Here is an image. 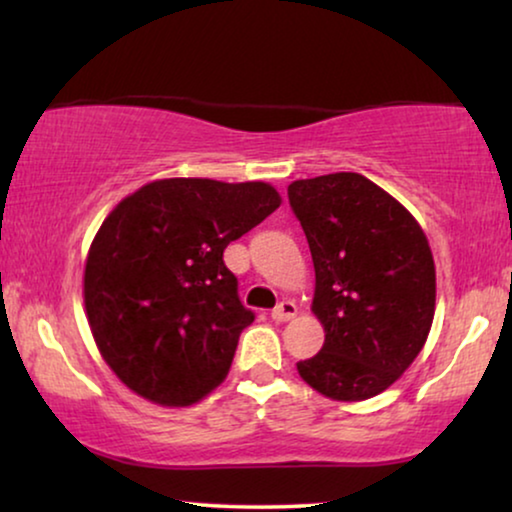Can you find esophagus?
Returning a JSON list of instances; mask_svg holds the SVG:
<instances>
[{"label": "esophagus", "mask_w": 512, "mask_h": 512, "mask_svg": "<svg viewBox=\"0 0 512 512\" xmlns=\"http://www.w3.org/2000/svg\"><path fill=\"white\" fill-rule=\"evenodd\" d=\"M295 314H298V307H295V302L291 300L279 302V305L272 309L274 321H291V318H295Z\"/></svg>", "instance_id": "34e87169"}]
</instances>
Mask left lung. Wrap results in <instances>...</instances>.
<instances>
[{
    "mask_svg": "<svg viewBox=\"0 0 512 512\" xmlns=\"http://www.w3.org/2000/svg\"><path fill=\"white\" fill-rule=\"evenodd\" d=\"M288 201L309 242L311 311L325 332L298 374L337 402L376 397L411 367L432 328L436 270L427 235L360 173L295 180Z\"/></svg>",
    "mask_w": 512,
    "mask_h": 512,
    "instance_id": "8db88e82",
    "label": "left lung"
}]
</instances>
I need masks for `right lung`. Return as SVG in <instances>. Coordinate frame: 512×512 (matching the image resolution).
Here are the masks:
<instances>
[{
	"label": "right lung",
	"instance_id": "obj_1",
	"mask_svg": "<svg viewBox=\"0 0 512 512\" xmlns=\"http://www.w3.org/2000/svg\"><path fill=\"white\" fill-rule=\"evenodd\" d=\"M281 205L268 182L168 177L113 207L87 251L83 298L101 358L129 390L191 406L231 369L254 314L224 249Z\"/></svg>",
	"mask_w": 512,
	"mask_h": 512
}]
</instances>
